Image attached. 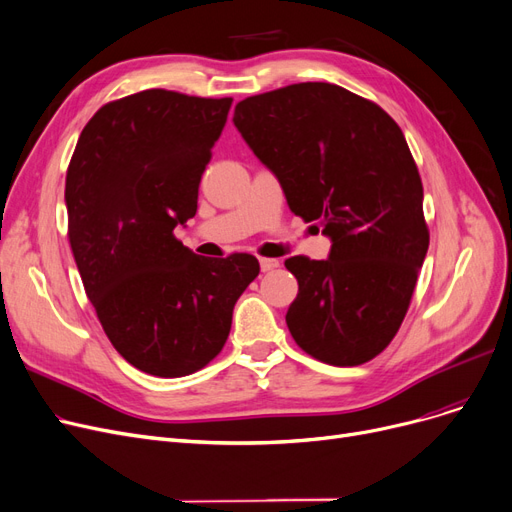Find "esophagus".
I'll list each match as a JSON object with an SVG mask.
<instances>
[{"mask_svg": "<svg viewBox=\"0 0 512 512\" xmlns=\"http://www.w3.org/2000/svg\"><path fill=\"white\" fill-rule=\"evenodd\" d=\"M259 265H261V272H272V270L280 268V261L272 259V257H261Z\"/></svg>", "mask_w": 512, "mask_h": 512, "instance_id": "obj_1", "label": "esophagus"}]
</instances>
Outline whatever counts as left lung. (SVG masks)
I'll list each match as a JSON object with an SVG mask.
<instances>
[{
	"label": "left lung",
	"instance_id": "8db88e82",
	"mask_svg": "<svg viewBox=\"0 0 512 512\" xmlns=\"http://www.w3.org/2000/svg\"><path fill=\"white\" fill-rule=\"evenodd\" d=\"M232 121L291 211L332 242L328 259L284 261L299 282L286 311L293 339L330 366L372 360L402 326L429 249L402 129L374 102L311 81L238 102Z\"/></svg>",
	"mask_w": 512,
	"mask_h": 512
}]
</instances>
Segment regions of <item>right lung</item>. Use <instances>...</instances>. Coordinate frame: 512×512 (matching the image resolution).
Masks as SVG:
<instances>
[{"label":"right lung","mask_w":512,"mask_h":512,"mask_svg":"<svg viewBox=\"0 0 512 512\" xmlns=\"http://www.w3.org/2000/svg\"><path fill=\"white\" fill-rule=\"evenodd\" d=\"M232 98L146 90L104 104L66 171L69 240L106 337L138 370L177 379L224 347L238 297L259 274L247 253L198 257L175 238Z\"/></svg>","instance_id":"add662e5"}]
</instances>
